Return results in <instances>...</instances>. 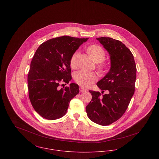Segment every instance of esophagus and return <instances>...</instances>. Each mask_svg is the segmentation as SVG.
<instances>
[{"label": "esophagus", "mask_w": 159, "mask_h": 159, "mask_svg": "<svg viewBox=\"0 0 159 159\" xmlns=\"http://www.w3.org/2000/svg\"><path fill=\"white\" fill-rule=\"evenodd\" d=\"M80 90L81 92H85V91H87V89H86V88H83V87H80Z\"/></svg>", "instance_id": "34e87169"}]
</instances>
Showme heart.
<instances>
[{"label":"heart","instance_id":"obj_1","mask_svg":"<svg viewBox=\"0 0 159 159\" xmlns=\"http://www.w3.org/2000/svg\"><path fill=\"white\" fill-rule=\"evenodd\" d=\"M88 51L91 54L93 60L96 63H99L98 68L101 71H104L108 68V64L102 61L106 57V52L104 49L100 45L93 44L89 46L87 48ZM79 55L78 51H75L70 58V64L71 68H75L77 66V60ZM97 79L95 73L86 70H80L74 75L75 81L80 86L88 87L92 83H94Z\"/></svg>","mask_w":159,"mask_h":159}]
</instances>
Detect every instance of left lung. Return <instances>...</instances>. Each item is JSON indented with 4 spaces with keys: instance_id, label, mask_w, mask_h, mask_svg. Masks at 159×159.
<instances>
[{
    "instance_id": "obj_1",
    "label": "left lung",
    "mask_w": 159,
    "mask_h": 159,
    "mask_svg": "<svg viewBox=\"0 0 159 159\" xmlns=\"http://www.w3.org/2000/svg\"><path fill=\"white\" fill-rule=\"evenodd\" d=\"M108 51L111 68L97 85L108 93L89 91L92 100L86 113L93 122L108 125L120 119L127 110L135 89L136 67L134 55L120 41L110 37L97 38Z\"/></svg>"
}]
</instances>
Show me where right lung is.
<instances>
[{
	"label": "right lung",
	"instance_id": "add662e5",
	"mask_svg": "<svg viewBox=\"0 0 159 159\" xmlns=\"http://www.w3.org/2000/svg\"><path fill=\"white\" fill-rule=\"evenodd\" d=\"M88 38L62 36L42 43L34 54L27 76L29 97L37 113L48 120L64 116L70 100L79 93V86L71 83L70 58Z\"/></svg>",
	"mask_w": 159,
	"mask_h": 159
}]
</instances>
